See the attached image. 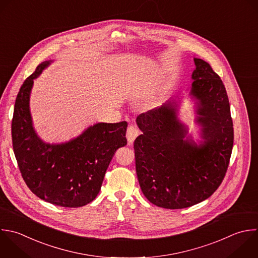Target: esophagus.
<instances>
[{
	"mask_svg": "<svg viewBox=\"0 0 258 258\" xmlns=\"http://www.w3.org/2000/svg\"><path fill=\"white\" fill-rule=\"evenodd\" d=\"M138 135H139V130L136 127H134V126L128 127L127 132H126V138H127L129 144H132Z\"/></svg>",
	"mask_w": 258,
	"mask_h": 258,
	"instance_id": "1",
	"label": "esophagus"
}]
</instances>
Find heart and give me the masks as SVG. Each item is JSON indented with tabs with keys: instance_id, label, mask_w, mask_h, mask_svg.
I'll return each mask as SVG.
<instances>
[{
	"instance_id": "heart-1",
	"label": "heart",
	"mask_w": 258,
	"mask_h": 258,
	"mask_svg": "<svg viewBox=\"0 0 258 258\" xmlns=\"http://www.w3.org/2000/svg\"><path fill=\"white\" fill-rule=\"evenodd\" d=\"M161 101H162L161 97H155V98H153V99H152L151 104H152V105H158L159 103H161Z\"/></svg>"
}]
</instances>
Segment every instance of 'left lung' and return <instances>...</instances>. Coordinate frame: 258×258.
<instances>
[{
	"mask_svg": "<svg viewBox=\"0 0 258 258\" xmlns=\"http://www.w3.org/2000/svg\"><path fill=\"white\" fill-rule=\"evenodd\" d=\"M188 95L195 104L198 144L178 118L181 99L174 96L136 119L142 134L134 141L138 181L146 199L164 209L199 204L221 184L233 148V122L226 89L211 66L194 58Z\"/></svg>",
	"mask_w": 258,
	"mask_h": 258,
	"instance_id": "left-lung-1",
	"label": "left lung"
}]
</instances>
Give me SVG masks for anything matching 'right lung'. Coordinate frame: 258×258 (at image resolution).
I'll return each instance as SVG.
<instances>
[{
  "mask_svg": "<svg viewBox=\"0 0 258 258\" xmlns=\"http://www.w3.org/2000/svg\"><path fill=\"white\" fill-rule=\"evenodd\" d=\"M52 62L40 63L18 93L12 120L13 149L33 194L53 205L79 208L98 196L115 152L127 144L128 124L99 122L67 142L43 141L33 126L29 102L34 80Z\"/></svg>",
  "mask_w": 258,
  "mask_h": 258,
  "instance_id": "obj_1",
  "label": "right lung"
}]
</instances>
